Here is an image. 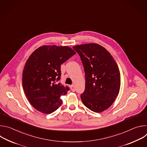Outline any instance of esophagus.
<instances>
[{"label":"esophagus","mask_w":147,"mask_h":147,"mask_svg":"<svg viewBox=\"0 0 147 147\" xmlns=\"http://www.w3.org/2000/svg\"><path fill=\"white\" fill-rule=\"evenodd\" d=\"M70 88H71V91H73V92H74L75 91V90H76V88H75V87H74V86H71V87H70Z\"/></svg>","instance_id":"esophagus-1"}]
</instances>
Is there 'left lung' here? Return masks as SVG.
Masks as SVG:
<instances>
[{
	"mask_svg": "<svg viewBox=\"0 0 147 147\" xmlns=\"http://www.w3.org/2000/svg\"><path fill=\"white\" fill-rule=\"evenodd\" d=\"M73 48L80 55L85 71L86 88L81 95L82 103L96 113L107 110L120 91V74L116 62L105 48L97 44Z\"/></svg>",
	"mask_w": 147,
	"mask_h": 147,
	"instance_id": "obj_1",
	"label": "left lung"
}]
</instances>
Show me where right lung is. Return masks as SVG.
Returning <instances> with one entry per match:
<instances>
[{
    "label": "right lung",
    "instance_id": "add662e5",
    "mask_svg": "<svg viewBox=\"0 0 147 147\" xmlns=\"http://www.w3.org/2000/svg\"><path fill=\"white\" fill-rule=\"evenodd\" d=\"M76 54L67 46L44 45L35 50L27 59L23 73V87L31 105L50 114L62 103L61 96L69 88L61 85L60 65Z\"/></svg>",
    "mask_w": 147,
    "mask_h": 147
}]
</instances>
